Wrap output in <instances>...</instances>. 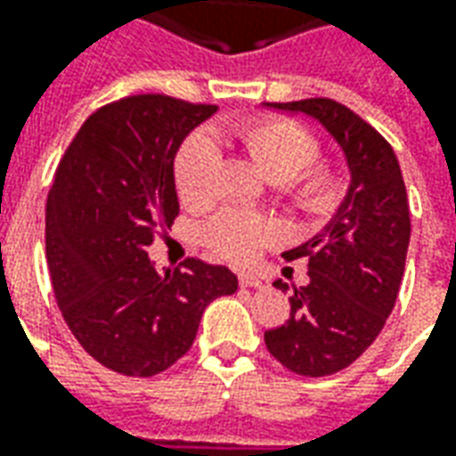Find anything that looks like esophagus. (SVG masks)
<instances>
[{
    "mask_svg": "<svg viewBox=\"0 0 456 456\" xmlns=\"http://www.w3.org/2000/svg\"><path fill=\"white\" fill-rule=\"evenodd\" d=\"M239 286L241 288H264V281H261L256 273L241 271V273H239Z\"/></svg>",
    "mask_w": 456,
    "mask_h": 456,
    "instance_id": "1",
    "label": "esophagus"
}]
</instances>
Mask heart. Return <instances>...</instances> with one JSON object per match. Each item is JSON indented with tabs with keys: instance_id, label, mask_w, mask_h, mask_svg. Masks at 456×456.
<instances>
[{
	"instance_id": "1",
	"label": "heart",
	"mask_w": 456,
	"mask_h": 456,
	"mask_svg": "<svg viewBox=\"0 0 456 456\" xmlns=\"http://www.w3.org/2000/svg\"><path fill=\"white\" fill-rule=\"evenodd\" d=\"M217 139L237 141L251 163L268 183L293 185V195L307 209L325 208L330 200V178L322 170H303L315 159V141L303 126L283 119L234 121L215 129ZM217 163V146L212 139L195 134L180 146L175 156V188L183 205L202 208L212 198V170ZM276 237L266 219L244 212H222L209 219L205 241L232 261H248L258 248Z\"/></svg>"
}]
</instances>
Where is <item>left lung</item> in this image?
Masks as SVG:
<instances>
[{
    "mask_svg": "<svg viewBox=\"0 0 456 456\" xmlns=\"http://www.w3.org/2000/svg\"><path fill=\"white\" fill-rule=\"evenodd\" d=\"M303 114L335 139L349 170L339 208L315 237L283 256L307 258L290 320L268 330V352L300 376H330L356 362L391 315L411 244V209L395 153L379 131L325 97L264 104ZM288 290L283 281L273 283Z\"/></svg>",
    "mask_w": 456,
    "mask_h": 456,
    "instance_id": "8db88e82",
    "label": "left lung"
}]
</instances>
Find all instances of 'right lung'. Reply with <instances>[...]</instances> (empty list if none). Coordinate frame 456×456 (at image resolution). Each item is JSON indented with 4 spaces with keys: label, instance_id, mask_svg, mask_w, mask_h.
I'll return each instance as SVG.
<instances>
[{
    "label": "right lung",
    "instance_id": "add662e5",
    "mask_svg": "<svg viewBox=\"0 0 456 456\" xmlns=\"http://www.w3.org/2000/svg\"><path fill=\"white\" fill-rule=\"evenodd\" d=\"M217 112L163 94H131L75 134L45 202V258L75 339L124 376H156L195 342L205 307L237 293L224 266L188 258L156 271V229L178 217L175 156Z\"/></svg>",
    "mask_w": 456,
    "mask_h": 456
}]
</instances>
